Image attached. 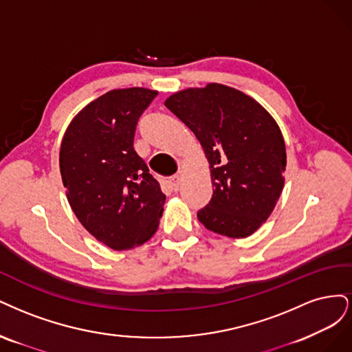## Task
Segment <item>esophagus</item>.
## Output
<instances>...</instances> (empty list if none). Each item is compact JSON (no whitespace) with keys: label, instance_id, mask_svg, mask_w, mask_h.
Listing matches in <instances>:
<instances>
[{"label":"esophagus","instance_id":"1","mask_svg":"<svg viewBox=\"0 0 352 352\" xmlns=\"http://www.w3.org/2000/svg\"><path fill=\"white\" fill-rule=\"evenodd\" d=\"M179 187H181V177L179 175H175L169 179V188H171L173 191H178Z\"/></svg>","mask_w":352,"mask_h":352}]
</instances>
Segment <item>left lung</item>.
<instances>
[{
  "mask_svg": "<svg viewBox=\"0 0 352 352\" xmlns=\"http://www.w3.org/2000/svg\"><path fill=\"white\" fill-rule=\"evenodd\" d=\"M165 107L195 133L209 162L213 195L197 212L200 223L230 238L252 235L285 183V142L274 117L252 96L219 83L179 90Z\"/></svg>",
  "mask_w": 352,
  "mask_h": 352,
  "instance_id": "8db88e82",
  "label": "left lung"
}]
</instances>
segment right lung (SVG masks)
Masks as SVG:
<instances>
[{
  "instance_id": "right-lung-1",
  "label": "right lung",
  "mask_w": 352,
  "mask_h": 352,
  "mask_svg": "<svg viewBox=\"0 0 352 352\" xmlns=\"http://www.w3.org/2000/svg\"><path fill=\"white\" fill-rule=\"evenodd\" d=\"M157 95L114 89L87 104L67 127L60 171L67 200L85 228L112 250L151 240L165 195L133 147L135 126Z\"/></svg>"
}]
</instances>
